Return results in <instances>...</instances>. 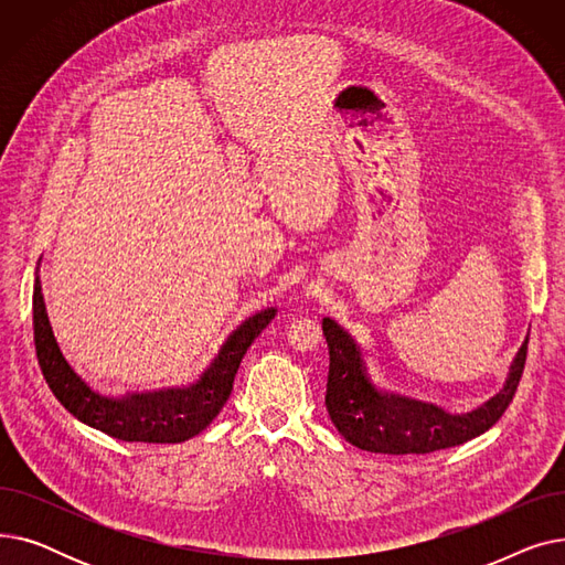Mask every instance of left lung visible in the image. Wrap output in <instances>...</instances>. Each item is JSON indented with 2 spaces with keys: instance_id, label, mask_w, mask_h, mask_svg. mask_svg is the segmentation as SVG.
<instances>
[{
  "instance_id": "obj_1",
  "label": "left lung",
  "mask_w": 565,
  "mask_h": 565,
  "mask_svg": "<svg viewBox=\"0 0 565 565\" xmlns=\"http://www.w3.org/2000/svg\"><path fill=\"white\" fill-rule=\"evenodd\" d=\"M322 334L330 348L324 405H328L332 424L352 447L387 456H424L460 447L492 428L518 392L529 343H522L509 380L497 396L473 412L449 414L398 394H377L366 380L360 358H354V348L345 332L330 318H322Z\"/></svg>"
}]
</instances>
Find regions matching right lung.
I'll use <instances>...</instances> for the list:
<instances>
[{
  "mask_svg": "<svg viewBox=\"0 0 565 565\" xmlns=\"http://www.w3.org/2000/svg\"><path fill=\"white\" fill-rule=\"evenodd\" d=\"M34 343L43 377L73 417L124 441L178 444L199 435L217 417L231 396L233 380L247 348L270 324L277 309H265L237 328L222 345L217 360L192 387L107 398L94 392L71 369L52 334L41 279L34 281Z\"/></svg>",
  "mask_w": 565,
  "mask_h": 565,
  "instance_id": "obj_1",
  "label": "right lung"
}]
</instances>
